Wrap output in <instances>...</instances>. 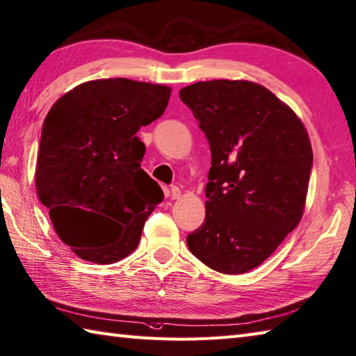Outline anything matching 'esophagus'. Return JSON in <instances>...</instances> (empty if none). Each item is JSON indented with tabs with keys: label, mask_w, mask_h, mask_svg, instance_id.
Segmentation results:
<instances>
[{
	"label": "esophagus",
	"mask_w": 356,
	"mask_h": 356,
	"mask_svg": "<svg viewBox=\"0 0 356 356\" xmlns=\"http://www.w3.org/2000/svg\"><path fill=\"white\" fill-rule=\"evenodd\" d=\"M170 193H171L170 194L171 199H179L180 197V190H179L177 186H171V191Z\"/></svg>",
	"instance_id": "esophagus-1"
}]
</instances>
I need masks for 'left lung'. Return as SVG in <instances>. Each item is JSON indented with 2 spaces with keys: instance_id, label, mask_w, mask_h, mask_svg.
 Segmentation results:
<instances>
[{
  "instance_id": "obj_1",
  "label": "left lung",
  "mask_w": 356,
  "mask_h": 356,
  "mask_svg": "<svg viewBox=\"0 0 356 356\" xmlns=\"http://www.w3.org/2000/svg\"><path fill=\"white\" fill-rule=\"evenodd\" d=\"M179 95L211 151L205 222L186 236L188 248L216 271L245 273L301 220L313 165L307 131L252 81H199Z\"/></svg>"
}]
</instances>
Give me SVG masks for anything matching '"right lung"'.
<instances>
[{"mask_svg":"<svg viewBox=\"0 0 356 356\" xmlns=\"http://www.w3.org/2000/svg\"><path fill=\"white\" fill-rule=\"evenodd\" d=\"M170 95L168 86L95 80L47 113L35 185L55 232L81 259L113 264L140 242L163 193L140 168L145 145L136 134L163 114Z\"/></svg>","mask_w":356,"mask_h":356,"instance_id":"obj_1","label":"right lung"}]
</instances>
